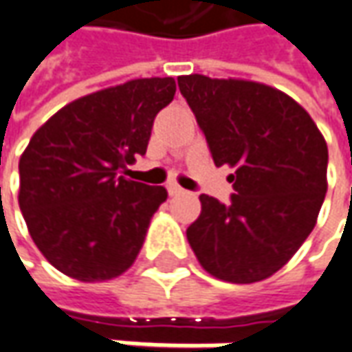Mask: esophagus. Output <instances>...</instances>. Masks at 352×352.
Returning a JSON list of instances; mask_svg holds the SVG:
<instances>
[{"label": "esophagus", "mask_w": 352, "mask_h": 352, "mask_svg": "<svg viewBox=\"0 0 352 352\" xmlns=\"http://www.w3.org/2000/svg\"><path fill=\"white\" fill-rule=\"evenodd\" d=\"M167 192H169V196H179V195H183L185 190L177 185V183H169V185H167Z\"/></svg>", "instance_id": "obj_1"}]
</instances>
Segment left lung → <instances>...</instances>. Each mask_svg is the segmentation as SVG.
Listing matches in <instances>:
<instances>
[{
	"instance_id": "obj_1",
	"label": "left lung",
	"mask_w": 352,
	"mask_h": 352,
	"mask_svg": "<svg viewBox=\"0 0 352 352\" xmlns=\"http://www.w3.org/2000/svg\"><path fill=\"white\" fill-rule=\"evenodd\" d=\"M177 82L214 164L235 167L231 202L200 195L188 245L217 279L262 281L285 266L316 226L327 190L326 140L312 117L272 86L204 75Z\"/></svg>"
}]
</instances>
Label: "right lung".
Listing matches in <instances>:
<instances>
[{
	"label": "right lung",
	"instance_id": "add662e5",
	"mask_svg": "<svg viewBox=\"0 0 352 352\" xmlns=\"http://www.w3.org/2000/svg\"><path fill=\"white\" fill-rule=\"evenodd\" d=\"M173 96L171 76L129 80L61 107L30 138L19 162V206L61 274L106 281L133 266L167 190L123 173L146 154L154 119Z\"/></svg>",
	"mask_w": 352,
	"mask_h": 352
}]
</instances>
